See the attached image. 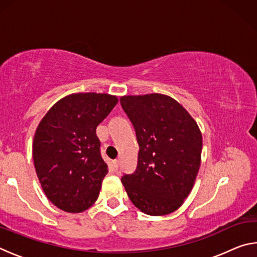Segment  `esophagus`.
Returning a JSON list of instances; mask_svg holds the SVG:
<instances>
[{
    "instance_id": "34e87169",
    "label": "esophagus",
    "mask_w": 257,
    "mask_h": 257,
    "mask_svg": "<svg viewBox=\"0 0 257 257\" xmlns=\"http://www.w3.org/2000/svg\"><path fill=\"white\" fill-rule=\"evenodd\" d=\"M113 169H114V170H118V169H119V160L113 161Z\"/></svg>"
}]
</instances>
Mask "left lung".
I'll list each match as a JSON object with an SVG mask.
<instances>
[{
	"mask_svg": "<svg viewBox=\"0 0 257 257\" xmlns=\"http://www.w3.org/2000/svg\"><path fill=\"white\" fill-rule=\"evenodd\" d=\"M120 102L139 145L136 171L121 178L124 189L145 214H170L184 204L196 180L202 162L201 129L168 95H124Z\"/></svg>",
	"mask_w": 257,
	"mask_h": 257,
	"instance_id": "left-lung-1",
	"label": "left lung"
}]
</instances>
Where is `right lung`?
Segmentation results:
<instances>
[{"mask_svg": "<svg viewBox=\"0 0 257 257\" xmlns=\"http://www.w3.org/2000/svg\"><path fill=\"white\" fill-rule=\"evenodd\" d=\"M118 103L105 93H73L59 99L38 123L33 159L46 197L68 213H81L98 198L108 172L96 127Z\"/></svg>", "mask_w": 257, "mask_h": 257, "instance_id": "obj_1", "label": "right lung"}]
</instances>
